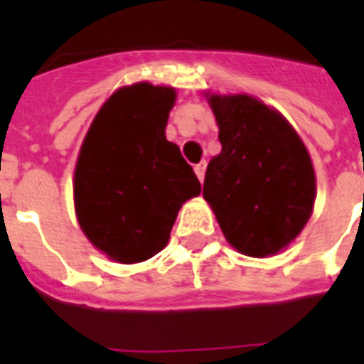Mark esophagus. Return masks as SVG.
I'll use <instances>...</instances> for the list:
<instances>
[{
    "instance_id": "obj_1",
    "label": "esophagus",
    "mask_w": 364,
    "mask_h": 364,
    "mask_svg": "<svg viewBox=\"0 0 364 364\" xmlns=\"http://www.w3.org/2000/svg\"><path fill=\"white\" fill-rule=\"evenodd\" d=\"M195 173H197L198 180H200V182H204V175H205V162L197 164V166H195Z\"/></svg>"
}]
</instances>
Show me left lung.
Segmentation results:
<instances>
[{"label": "left lung", "instance_id": "8db88e82", "mask_svg": "<svg viewBox=\"0 0 364 364\" xmlns=\"http://www.w3.org/2000/svg\"><path fill=\"white\" fill-rule=\"evenodd\" d=\"M210 105L222 151L205 169L204 198L235 250L275 255L314 210L310 154L291 125L252 96L213 95Z\"/></svg>", "mask_w": 364, "mask_h": 364}]
</instances>
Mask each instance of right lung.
Returning a JSON list of instances; mask_svg holds the SVG:
<instances>
[{"mask_svg": "<svg viewBox=\"0 0 364 364\" xmlns=\"http://www.w3.org/2000/svg\"><path fill=\"white\" fill-rule=\"evenodd\" d=\"M175 89L134 83L100 109L74 171V204L87 239L133 264L164 250L180 205L200 182L166 140Z\"/></svg>", "mask_w": 364, "mask_h": 364, "instance_id": "right-lung-1", "label": "right lung"}]
</instances>
